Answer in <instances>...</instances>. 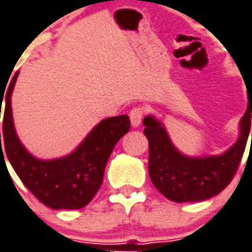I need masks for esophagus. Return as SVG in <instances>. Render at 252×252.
Instances as JSON below:
<instances>
[{
    "label": "esophagus",
    "instance_id": "esophagus-1",
    "mask_svg": "<svg viewBox=\"0 0 252 252\" xmlns=\"http://www.w3.org/2000/svg\"><path fill=\"white\" fill-rule=\"evenodd\" d=\"M144 116V108L142 106H135L129 112V119H131L132 126H138L142 123V119Z\"/></svg>",
    "mask_w": 252,
    "mask_h": 252
}]
</instances>
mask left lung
Here are the masks:
<instances>
[{"label":"left lung","instance_id":"8db88e82","mask_svg":"<svg viewBox=\"0 0 252 252\" xmlns=\"http://www.w3.org/2000/svg\"><path fill=\"white\" fill-rule=\"evenodd\" d=\"M249 101L240 123V138L225 154L218 157L181 156L170 143L165 128L150 116L144 119L143 132L149 140V175L163 196L179 203L196 202L209 199L228 187L239 169L250 135L252 119L250 94Z\"/></svg>","mask_w":252,"mask_h":252}]
</instances>
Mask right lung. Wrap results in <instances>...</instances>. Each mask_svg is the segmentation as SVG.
Segmentation results:
<instances>
[{"instance_id":"add662e5","label":"right lung","mask_w":252,"mask_h":252,"mask_svg":"<svg viewBox=\"0 0 252 252\" xmlns=\"http://www.w3.org/2000/svg\"><path fill=\"white\" fill-rule=\"evenodd\" d=\"M17 75L19 72L12 77L8 90L0 93V113L2 99L5 101L0 158L6 154L23 184L45 206L56 210L82 209L89 205L101 187L105 166L114 146L131 128L129 117L121 114L101 121L71 156L54 161L36 159L23 147L12 120L10 95Z\"/></svg>"}]
</instances>
